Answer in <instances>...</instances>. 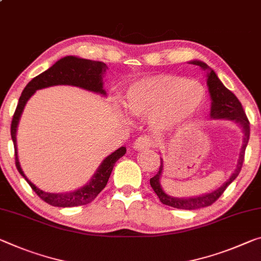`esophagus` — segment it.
<instances>
[{
    "mask_svg": "<svg viewBox=\"0 0 261 261\" xmlns=\"http://www.w3.org/2000/svg\"><path fill=\"white\" fill-rule=\"evenodd\" d=\"M154 145V140L148 136H140L137 139L135 140L134 143V148L135 150H144V148L151 147Z\"/></svg>",
    "mask_w": 261,
    "mask_h": 261,
    "instance_id": "34e87169",
    "label": "esophagus"
}]
</instances>
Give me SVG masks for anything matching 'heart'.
Returning a JSON list of instances; mask_svg holds the SVG:
<instances>
[{
	"instance_id": "heart-1",
	"label": "heart",
	"mask_w": 261,
	"mask_h": 261,
	"mask_svg": "<svg viewBox=\"0 0 261 261\" xmlns=\"http://www.w3.org/2000/svg\"><path fill=\"white\" fill-rule=\"evenodd\" d=\"M204 101L205 88L201 82L160 74L132 84L124 107L135 116H150L155 129H167L192 119Z\"/></svg>"
}]
</instances>
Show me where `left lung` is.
I'll return each mask as SVG.
<instances>
[{
  "label": "left lung",
  "instance_id": "left-lung-1",
  "mask_svg": "<svg viewBox=\"0 0 261 261\" xmlns=\"http://www.w3.org/2000/svg\"><path fill=\"white\" fill-rule=\"evenodd\" d=\"M189 64L200 66V67L203 69V71H208L206 73V85H208L210 97H212V109H210V117L214 119L218 118H224V119H230V121H233L238 124V125L242 126L243 132H244V138H243V146L241 150V154H239L238 164L237 167H236L232 174L227 179L224 184H223L220 188L214 190L212 193L204 194V195L200 196H194V197H188V198H179V197H173L167 195L166 193L164 192L163 188H161L160 185V176L161 173H163V167H164V161L160 159V168L156 174L151 177L150 184L151 187L154 190V193L158 195L159 200L161 203L173 206V208L176 209H185V210H194L198 208H203V206L212 205L215 201L220 197L224 190L226 189L227 186H229L232 181L238 176L239 173H241V169L244 163V155H245V148L247 146V143H249L250 139V122L247 119L245 111L243 109L242 103L236 97V95L230 92L226 87L222 84L220 79L216 75L212 68L209 67L208 65L203 61H189Z\"/></svg>",
  "mask_w": 261,
  "mask_h": 261
}]
</instances>
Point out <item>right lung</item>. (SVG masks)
Listing matches in <instances>:
<instances>
[{"instance_id": "1", "label": "right lung", "mask_w": 261, "mask_h": 261, "mask_svg": "<svg viewBox=\"0 0 261 261\" xmlns=\"http://www.w3.org/2000/svg\"><path fill=\"white\" fill-rule=\"evenodd\" d=\"M107 68H108L107 65L105 63H101V61H93L73 56H67L58 60L47 71L32 79L27 85L25 88H24L19 97L17 108L15 110L11 122V138L15 147L16 167H17L19 174L27 180L30 187L35 190L37 195L41 200L46 202V203L53 206H63V208H66V206H77L90 203L107 186L116 161L125 154L126 148L123 146L119 147L118 150H116L110 155L107 156L102 161L100 166H98L97 171L95 172V174L89 180V182H87L84 187L68 193H46L38 187H36L28 179L19 165L17 154V140H16V132H17L19 118L22 116L24 107H25L29 98L36 93V90L46 88V87L57 85L76 86L82 89L106 96L107 93L103 89V74L106 73Z\"/></svg>"}]
</instances>
